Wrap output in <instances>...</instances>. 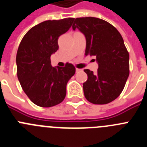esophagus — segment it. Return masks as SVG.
I'll list each match as a JSON object with an SVG mask.
<instances>
[{
	"mask_svg": "<svg viewBox=\"0 0 147 147\" xmlns=\"http://www.w3.org/2000/svg\"><path fill=\"white\" fill-rule=\"evenodd\" d=\"M82 71V69H80V68H76V72H79V71Z\"/></svg>",
	"mask_w": 147,
	"mask_h": 147,
	"instance_id": "1",
	"label": "esophagus"
}]
</instances>
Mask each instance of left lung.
Here are the masks:
<instances>
[{
  "instance_id": "8db88e82",
  "label": "left lung",
  "mask_w": 147,
  "mask_h": 147,
  "mask_svg": "<svg viewBox=\"0 0 147 147\" xmlns=\"http://www.w3.org/2000/svg\"><path fill=\"white\" fill-rule=\"evenodd\" d=\"M73 30L78 28L86 39L85 56H94L96 74L85 69L88 80L83 83L88 102L105 105L118 98L129 74V53L121 35L108 22L93 17L76 18Z\"/></svg>"
}]
</instances>
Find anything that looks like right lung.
I'll list each match as a JSON object with an SVG mask.
<instances>
[{
    "label": "right lung",
    "instance_id": "right-lung-1",
    "mask_svg": "<svg viewBox=\"0 0 147 147\" xmlns=\"http://www.w3.org/2000/svg\"><path fill=\"white\" fill-rule=\"evenodd\" d=\"M74 20L69 18L39 23L26 34L18 47V80L27 96L37 106L53 107L65 97L66 85L76 68L71 63L52 67L50 58L59 49V37L69 30Z\"/></svg>",
    "mask_w": 147,
    "mask_h": 147
}]
</instances>
